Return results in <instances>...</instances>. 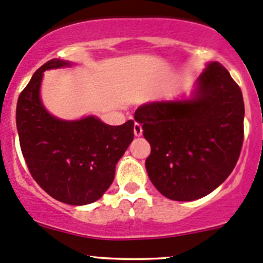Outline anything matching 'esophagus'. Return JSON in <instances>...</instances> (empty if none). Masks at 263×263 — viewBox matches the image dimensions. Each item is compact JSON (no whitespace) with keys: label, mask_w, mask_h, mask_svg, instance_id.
Segmentation results:
<instances>
[{"label":"esophagus","mask_w":263,"mask_h":263,"mask_svg":"<svg viewBox=\"0 0 263 263\" xmlns=\"http://www.w3.org/2000/svg\"><path fill=\"white\" fill-rule=\"evenodd\" d=\"M134 135L135 137H142L143 135V128H142V125H140V124H138V123H135V125H134Z\"/></svg>","instance_id":"esophagus-1"}]
</instances>
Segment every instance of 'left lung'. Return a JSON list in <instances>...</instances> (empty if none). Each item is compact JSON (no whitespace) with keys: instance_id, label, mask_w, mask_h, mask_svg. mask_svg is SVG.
<instances>
[{"instance_id":"left-lung-1","label":"left lung","mask_w":263,"mask_h":263,"mask_svg":"<svg viewBox=\"0 0 263 263\" xmlns=\"http://www.w3.org/2000/svg\"><path fill=\"white\" fill-rule=\"evenodd\" d=\"M134 119L151 144L149 179L169 199L207 196L232 173L243 143L242 91L221 64H207L191 98L140 105Z\"/></svg>"}]
</instances>
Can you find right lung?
Segmentation results:
<instances>
[{"instance_id":"right-lung-1","label":"right lung","mask_w":263,"mask_h":263,"mask_svg":"<svg viewBox=\"0 0 263 263\" xmlns=\"http://www.w3.org/2000/svg\"><path fill=\"white\" fill-rule=\"evenodd\" d=\"M71 65L52 59L32 75L18 97L16 125L22 154L37 184L60 202L85 205L111 185L117 163L134 139V121L112 126L94 115L64 120L50 114L40 95L44 71Z\"/></svg>"}]
</instances>
